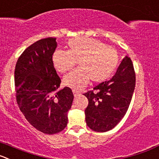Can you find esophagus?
I'll return each mask as SVG.
<instances>
[{"label":"esophagus","mask_w":159,"mask_h":159,"mask_svg":"<svg viewBox=\"0 0 159 159\" xmlns=\"http://www.w3.org/2000/svg\"><path fill=\"white\" fill-rule=\"evenodd\" d=\"M73 93H74V96H75V97H77V96H80V94H81V93H80L79 92H78V91H75V90H73Z\"/></svg>","instance_id":"34e87169"}]
</instances>
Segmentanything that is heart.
Masks as SVG:
<instances>
[{
    "mask_svg": "<svg viewBox=\"0 0 159 159\" xmlns=\"http://www.w3.org/2000/svg\"><path fill=\"white\" fill-rule=\"evenodd\" d=\"M68 51L57 49L52 57L55 69L59 73L70 70L78 60L79 67L63 78L65 86L75 90L85 87L89 79L95 83L107 80L116 69L118 55L112 47L88 37H78L67 41Z\"/></svg>",
    "mask_w": 159,
    "mask_h": 159,
    "instance_id": "obj_1",
    "label": "heart"
}]
</instances>
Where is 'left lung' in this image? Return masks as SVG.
I'll use <instances>...</instances> for the list:
<instances>
[{
  "mask_svg": "<svg viewBox=\"0 0 159 159\" xmlns=\"http://www.w3.org/2000/svg\"><path fill=\"white\" fill-rule=\"evenodd\" d=\"M135 84L133 63L129 57L125 56L112 78L84 94L89 100L84 111L87 125L100 133L115 128L126 114Z\"/></svg>",
  "mask_w": 159,
  "mask_h": 159,
  "instance_id": "8db88e82",
  "label": "left lung"
}]
</instances>
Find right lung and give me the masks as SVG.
<instances>
[{
	"instance_id": "right-lung-1",
	"label": "right lung",
	"mask_w": 159,
	"mask_h": 159,
	"mask_svg": "<svg viewBox=\"0 0 159 159\" xmlns=\"http://www.w3.org/2000/svg\"><path fill=\"white\" fill-rule=\"evenodd\" d=\"M56 40L44 38L31 44L19 56L15 69L19 109L30 124L45 134L64 129L74 100L70 88L58 89L61 80L52 60Z\"/></svg>"
}]
</instances>
